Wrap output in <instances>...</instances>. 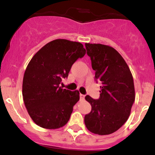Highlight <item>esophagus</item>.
<instances>
[{"label":"esophagus","instance_id":"esophagus-1","mask_svg":"<svg viewBox=\"0 0 155 155\" xmlns=\"http://www.w3.org/2000/svg\"><path fill=\"white\" fill-rule=\"evenodd\" d=\"M79 97H80V100H84L85 99V95L82 94H79Z\"/></svg>","mask_w":155,"mask_h":155}]
</instances>
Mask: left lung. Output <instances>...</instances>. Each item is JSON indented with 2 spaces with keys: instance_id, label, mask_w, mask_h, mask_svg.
Masks as SVG:
<instances>
[{
  "instance_id": "8db88e82",
  "label": "left lung",
  "mask_w": 155,
  "mask_h": 155,
  "mask_svg": "<svg viewBox=\"0 0 155 155\" xmlns=\"http://www.w3.org/2000/svg\"><path fill=\"white\" fill-rule=\"evenodd\" d=\"M95 78L101 81L97 100L85 96L91 110L85 116L86 128L104 136L119 130L128 120L135 101L133 75L123 57L110 46L85 43Z\"/></svg>"
}]
</instances>
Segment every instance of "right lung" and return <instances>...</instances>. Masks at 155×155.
<instances>
[{
  "mask_svg": "<svg viewBox=\"0 0 155 155\" xmlns=\"http://www.w3.org/2000/svg\"><path fill=\"white\" fill-rule=\"evenodd\" d=\"M85 53L80 42L55 39L29 61L22 81V97L30 117L38 126L55 130L67 124L79 92L59 85L62 78H67L72 65Z\"/></svg>",
  "mask_w": 155,
  "mask_h": 155,
  "instance_id": "obj_1",
  "label": "right lung"
}]
</instances>
